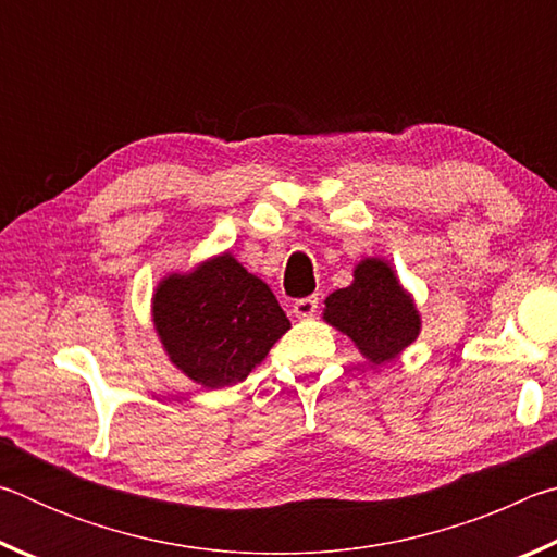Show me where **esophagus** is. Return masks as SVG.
I'll return each instance as SVG.
<instances>
[{"mask_svg":"<svg viewBox=\"0 0 557 557\" xmlns=\"http://www.w3.org/2000/svg\"><path fill=\"white\" fill-rule=\"evenodd\" d=\"M317 307H319V299L317 297H305V299H297L295 305H292V314L297 319H309L317 314Z\"/></svg>","mask_w":557,"mask_h":557,"instance_id":"1","label":"esophagus"}]
</instances>
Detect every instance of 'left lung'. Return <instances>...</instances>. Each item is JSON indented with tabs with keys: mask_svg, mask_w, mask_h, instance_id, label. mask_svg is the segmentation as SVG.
Segmentation results:
<instances>
[{
	"mask_svg": "<svg viewBox=\"0 0 557 557\" xmlns=\"http://www.w3.org/2000/svg\"><path fill=\"white\" fill-rule=\"evenodd\" d=\"M322 319L351 338L373 366L391 363L422 332L414 297L383 258H363L358 262L351 285L324 299Z\"/></svg>",
	"mask_w": 557,
	"mask_h": 557,
	"instance_id": "1",
	"label": "left lung"
}]
</instances>
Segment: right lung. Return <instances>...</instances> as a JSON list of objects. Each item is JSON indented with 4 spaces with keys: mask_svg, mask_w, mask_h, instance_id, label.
<instances>
[{
    "mask_svg": "<svg viewBox=\"0 0 557 557\" xmlns=\"http://www.w3.org/2000/svg\"><path fill=\"white\" fill-rule=\"evenodd\" d=\"M152 324L174 369L211 391L248 379L292 326L268 282L231 250L166 272L152 292Z\"/></svg>",
    "mask_w": 557,
    "mask_h": 557,
    "instance_id": "right-lung-1",
    "label": "right lung"
}]
</instances>
